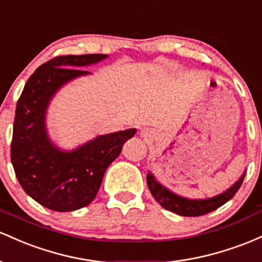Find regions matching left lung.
<instances>
[{
  "mask_svg": "<svg viewBox=\"0 0 262 262\" xmlns=\"http://www.w3.org/2000/svg\"><path fill=\"white\" fill-rule=\"evenodd\" d=\"M244 177L245 176H243L230 189H228L223 194L216 195L210 199H205V201H189V199H184L173 194L168 189H166L160 183H157L152 174L147 176V184H148V188L154 198L162 205L164 209L173 211V213L178 214V215L199 216L218 209L219 207H222L226 202L230 201L235 195V193L239 190V188L242 187Z\"/></svg>",
  "mask_w": 262,
  "mask_h": 262,
  "instance_id": "8db88e82",
  "label": "left lung"
}]
</instances>
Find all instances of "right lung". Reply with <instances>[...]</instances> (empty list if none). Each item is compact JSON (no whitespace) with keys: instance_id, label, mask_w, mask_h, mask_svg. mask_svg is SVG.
I'll return each instance as SVG.
<instances>
[{"instance_id":"right-lung-1","label":"right lung","mask_w":262,"mask_h":262,"mask_svg":"<svg viewBox=\"0 0 262 262\" xmlns=\"http://www.w3.org/2000/svg\"><path fill=\"white\" fill-rule=\"evenodd\" d=\"M104 58L105 54L52 58L29 76L17 101L11 162L23 190L48 209L72 211L90 204L105 170L136 132L131 128L100 136L68 154L58 151L47 137L44 115L54 93L67 81L88 73L76 67Z\"/></svg>"}]
</instances>
